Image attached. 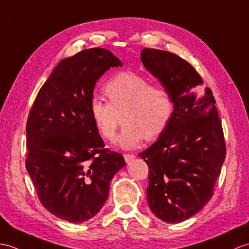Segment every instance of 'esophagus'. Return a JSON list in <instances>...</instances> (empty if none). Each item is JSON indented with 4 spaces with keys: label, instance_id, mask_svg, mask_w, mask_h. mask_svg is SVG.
<instances>
[{
    "label": "esophagus",
    "instance_id": "34e87169",
    "mask_svg": "<svg viewBox=\"0 0 249 249\" xmlns=\"http://www.w3.org/2000/svg\"><path fill=\"white\" fill-rule=\"evenodd\" d=\"M124 160H125V162H126V163H129V162H131L132 160H133V159L135 158V156H134V154L124 153Z\"/></svg>",
    "mask_w": 249,
    "mask_h": 249
}]
</instances>
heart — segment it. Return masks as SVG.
I'll list each match as a JSON object with an SVG mask.
<instances>
[{
  "label": "heart",
  "instance_id": "obj_1",
  "mask_svg": "<svg viewBox=\"0 0 249 249\" xmlns=\"http://www.w3.org/2000/svg\"><path fill=\"white\" fill-rule=\"evenodd\" d=\"M108 103L93 98L89 115L99 133L112 141L123 114V131L116 142L124 149L135 148L143 139H157L166 129L174 113V98L167 87L152 84L145 76L121 72L103 87Z\"/></svg>",
  "mask_w": 249,
  "mask_h": 249
}]
</instances>
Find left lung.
<instances>
[{"label":"left lung","instance_id":"left-lung-1","mask_svg":"<svg viewBox=\"0 0 249 249\" xmlns=\"http://www.w3.org/2000/svg\"><path fill=\"white\" fill-rule=\"evenodd\" d=\"M142 63L167 87L174 113L158 141L141 152L149 167L147 200L153 214L180 223L206 206L226 157L222 120L209 87L185 59L168 51L142 49Z\"/></svg>","mask_w":249,"mask_h":249}]
</instances>
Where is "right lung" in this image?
<instances>
[{"mask_svg": "<svg viewBox=\"0 0 249 249\" xmlns=\"http://www.w3.org/2000/svg\"><path fill=\"white\" fill-rule=\"evenodd\" d=\"M121 66L107 49L83 50L63 59L38 91L26 123L25 167L41 204L70 223L100 211L109 182L125 162L104 148L89 115L98 79Z\"/></svg>", "mask_w": 249, "mask_h": 249, "instance_id": "1", "label": "right lung"}]
</instances>
